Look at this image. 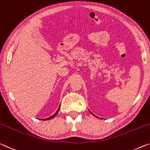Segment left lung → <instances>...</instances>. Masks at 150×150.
Returning a JSON list of instances; mask_svg holds the SVG:
<instances>
[{
  "label": "left lung",
  "instance_id": "left-lung-1",
  "mask_svg": "<svg viewBox=\"0 0 150 150\" xmlns=\"http://www.w3.org/2000/svg\"><path fill=\"white\" fill-rule=\"evenodd\" d=\"M89 112H90V113H91L92 114V115H93V116H95V117H97V116H96V115H95L93 113H91V111H89Z\"/></svg>",
  "mask_w": 150,
  "mask_h": 150
}]
</instances>
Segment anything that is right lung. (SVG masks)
Wrapping results in <instances>:
<instances>
[{"label":"right lung","mask_w":150,"mask_h":150,"mask_svg":"<svg viewBox=\"0 0 150 150\" xmlns=\"http://www.w3.org/2000/svg\"><path fill=\"white\" fill-rule=\"evenodd\" d=\"M59 109H60V106L59 107V108H58V109L57 110V111L55 113H54L53 115L52 116H51V117H48V118H45V119H41V120H43V121H46V120H51V119H53V117H54L56 116V115L58 113H59Z\"/></svg>","instance_id":"obj_1"}]
</instances>
